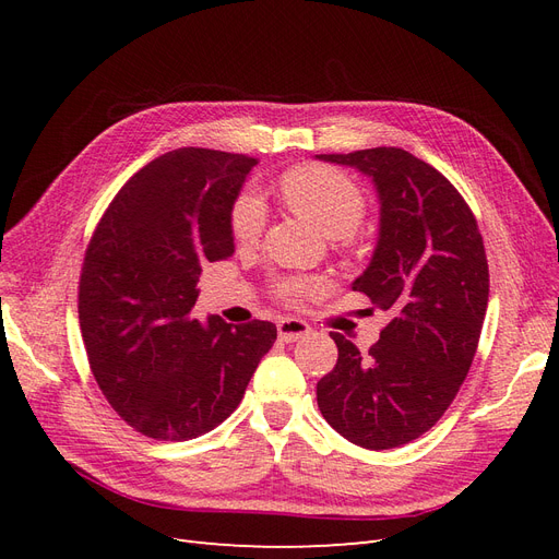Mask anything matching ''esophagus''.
<instances>
[{"label":"esophagus","mask_w":559,"mask_h":559,"mask_svg":"<svg viewBox=\"0 0 559 559\" xmlns=\"http://www.w3.org/2000/svg\"><path fill=\"white\" fill-rule=\"evenodd\" d=\"M277 331L284 343H296L300 337H306L310 333V326L302 319H294V317H282L277 321Z\"/></svg>","instance_id":"obj_1"}]
</instances>
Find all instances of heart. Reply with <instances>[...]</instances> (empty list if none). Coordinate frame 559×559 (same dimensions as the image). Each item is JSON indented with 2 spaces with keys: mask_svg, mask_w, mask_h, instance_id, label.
I'll return each mask as SVG.
<instances>
[{
  "mask_svg": "<svg viewBox=\"0 0 559 559\" xmlns=\"http://www.w3.org/2000/svg\"><path fill=\"white\" fill-rule=\"evenodd\" d=\"M280 193L300 218H306L329 238H349L359 228L366 214V198L347 175L324 165H302L284 173ZM265 205L257 191L245 189L230 207V230L238 242H251L261 235ZM314 289L308 277H284L275 284L277 296L298 300Z\"/></svg>",
  "mask_w": 559,
  "mask_h": 559,
  "instance_id": "obj_1",
  "label": "heart"
}]
</instances>
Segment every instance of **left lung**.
<instances>
[{
	"instance_id": "obj_1",
	"label": "left lung",
	"mask_w": 559,
	"mask_h": 559,
	"mask_svg": "<svg viewBox=\"0 0 559 559\" xmlns=\"http://www.w3.org/2000/svg\"><path fill=\"white\" fill-rule=\"evenodd\" d=\"M317 158L357 167L376 183L380 238L352 289L392 314L366 354L331 333L337 361L317 382V405L349 443L392 450L443 417L476 357L489 296L483 235L462 193L408 151Z\"/></svg>"
}]
</instances>
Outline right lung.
Wrapping results in <instances>:
<instances>
[{"instance_id": "obj_1", "label": "right lung", "mask_w": 559, "mask_h": 559, "mask_svg": "<svg viewBox=\"0 0 559 559\" xmlns=\"http://www.w3.org/2000/svg\"><path fill=\"white\" fill-rule=\"evenodd\" d=\"M257 158L183 146L144 165L95 226L79 324L97 386L128 425L189 441L238 408L277 326L193 319L207 261L233 257L230 207Z\"/></svg>"}]
</instances>
